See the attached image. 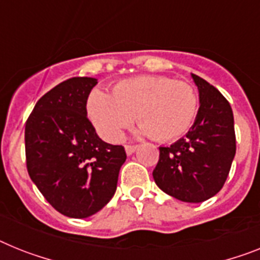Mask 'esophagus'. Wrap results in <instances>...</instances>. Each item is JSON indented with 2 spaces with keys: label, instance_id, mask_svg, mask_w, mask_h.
Segmentation results:
<instances>
[{
  "label": "esophagus",
  "instance_id": "34e87169",
  "mask_svg": "<svg viewBox=\"0 0 260 260\" xmlns=\"http://www.w3.org/2000/svg\"><path fill=\"white\" fill-rule=\"evenodd\" d=\"M136 149H137V145H125V152H126V154H128V156L134 153Z\"/></svg>",
  "mask_w": 260,
  "mask_h": 260
}]
</instances>
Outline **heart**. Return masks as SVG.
I'll return each instance as SVG.
<instances>
[{"label": "heart", "mask_w": 260, "mask_h": 260, "mask_svg": "<svg viewBox=\"0 0 260 260\" xmlns=\"http://www.w3.org/2000/svg\"><path fill=\"white\" fill-rule=\"evenodd\" d=\"M198 98L190 84L167 76L141 75L117 82L111 95L95 89L87 115L104 140L116 143L136 115L141 132L157 141L184 136L197 116Z\"/></svg>", "instance_id": "heart-1"}]
</instances>
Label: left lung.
<instances>
[{
    "label": "left lung",
    "mask_w": 260,
    "mask_h": 260,
    "mask_svg": "<svg viewBox=\"0 0 260 260\" xmlns=\"http://www.w3.org/2000/svg\"><path fill=\"white\" fill-rule=\"evenodd\" d=\"M193 76L200 108L186 136L160 147L153 171L157 186L182 202L198 204L221 190L234 160V116L230 103L214 86Z\"/></svg>",
    "instance_id": "obj_1"
}]
</instances>
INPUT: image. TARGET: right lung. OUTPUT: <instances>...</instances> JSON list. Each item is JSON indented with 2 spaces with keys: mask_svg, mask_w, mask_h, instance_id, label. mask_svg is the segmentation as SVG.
Listing matches in <instances>:
<instances>
[{
  "mask_svg": "<svg viewBox=\"0 0 260 260\" xmlns=\"http://www.w3.org/2000/svg\"><path fill=\"white\" fill-rule=\"evenodd\" d=\"M96 79L76 76L37 102L25 126L26 167L46 201L60 214L87 218L116 191L123 145L104 143L87 117Z\"/></svg>",
  "mask_w": 260,
  "mask_h": 260,
  "instance_id": "add662e5",
  "label": "right lung"
}]
</instances>
